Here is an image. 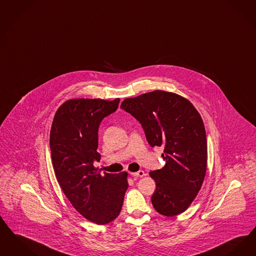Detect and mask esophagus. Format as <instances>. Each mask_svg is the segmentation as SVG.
Here are the masks:
<instances>
[{
    "instance_id": "esophagus-1",
    "label": "esophagus",
    "mask_w": 256,
    "mask_h": 256,
    "mask_svg": "<svg viewBox=\"0 0 256 256\" xmlns=\"http://www.w3.org/2000/svg\"><path fill=\"white\" fill-rule=\"evenodd\" d=\"M132 176H137V177H143L146 175V174L144 172L143 170H139L137 172H130Z\"/></svg>"
}]
</instances>
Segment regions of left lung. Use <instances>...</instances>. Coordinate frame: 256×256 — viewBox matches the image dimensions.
<instances>
[{"instance_id": "obj_1", "label": "left lung", "mask_w": 256, "mask_h": 256, "mask_svg": "<svg viewBox=\"0 0 256 256\" xmlns=\"http://www.w3.org/2000/svg\"><path fill=\"white\" fill-rule=\"evenodd\" d=\"M121 108L140 122L152 146H164V168L150 172L156 183L154 208L168 217L184 212L198 194L206 170V137L200 114L188 99L164 90L126 98Z\"/></svg>"}]
</instances>
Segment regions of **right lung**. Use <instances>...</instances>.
I'll return each mask as SVG.
<instances>
[{
  "mask_svg": "<svg viewBox=\"0 0 256 256\" xmlns=\"http://www.w3.org/2000/svg\"><path fill=\"white\" fill-rule=\"evenodd\" d=\"M119 102V98L70 99L57 110L50 130L57 181L74 208L97 225L117 218L128 186V172L101 174L93 164L101 159L97 152L99 126Z\"/></svg>",
  "mask_w": 256,
  "mask_h": 256,
  "instance_id": "1",
  "label": "right lung"
}]
</instances>
